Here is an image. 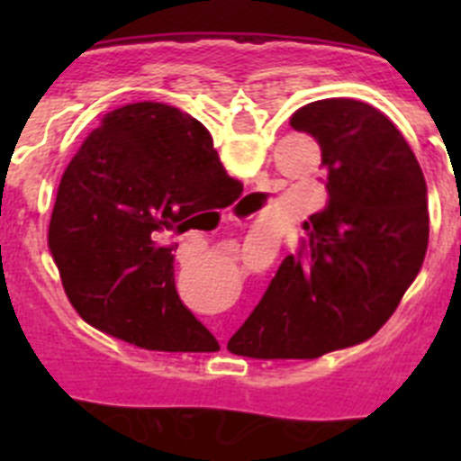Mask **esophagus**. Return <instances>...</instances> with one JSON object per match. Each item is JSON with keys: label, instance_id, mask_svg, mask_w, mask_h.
<instances>
[{"label": "esophagus", "instance_id": "34e87169", "mask_svg": "<svg viewBox=\"0 0 461 461\" xmlns=\"http://www.w3.org/2000/svg\"><path fill=\"white\" fill-rule=\"evenodd\" d=\"M230 221H235V223H240V219H238V217H233V214H230Z\"/></svg>", "mask_w": 461, "mask_h": 461}]
</instances>
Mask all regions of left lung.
Masks as SVG:
<instances>
[{
  "instance_id": "obj_1",
  "label": "left lung",
  "mask_w": 461,
  "mask_h": 461,
  "mask_svg": "<svg viewBox=\"0 0 461 461\" xmlns=\"http://www.w3.org/2000/svg\"><path fill=\"white\" fill-rule=\"evenodd\" d=\"M321 145L328 205L304 221L228 351L312 360L369 339L393 316L429 242L427 185L397 126L374 105L323 99L291 117Z\"/></svg>"
}]
</instances>
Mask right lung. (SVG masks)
I'll return each mask as SVG.
<instances>
[{"label": "right lung", "mask_w": 461, "mask_h": 461, "mask_svg": "<svg viewBox=\"0 0 461 461\" xmlns=\"http://www.w3.org/2000/svg\"><path fill=\"white\" fill-rule=\"evenodd\" d=\"M242 191L210 131L166 104L113 110L83 140L57 189L48 228L68 303L105 335L148 351L207 353L219 344L175 291L170 233Z\"/></svg>", "instance_id": "add662e5"}]
</instances>
